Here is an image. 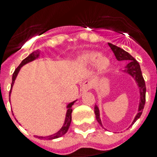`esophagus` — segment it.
Returning <instances> with one entry per match:
<instances>
[{"label": "esophagus", "instance_id": "obj_1", "mask_svg": "<svg viewBox=\"0 0 157 157\" xmlns=\"http://www.w3.org/2000/svg\"><path fill=\"white\" fill-rule=\"evenodd\" d=\"M91 89V83L89 81H85L82 83L81 87V92H86Z\"/></svg>", "mask_w": 157, "mask_h": 157}]
</instances>
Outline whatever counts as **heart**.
<instances>
[{
    "instance_id": "1",
    "label": "heart",
    "mask_w": 157,
    "mask_h": 157,
    "mask_svg": "<svg viewBox=\"0 0 157 157\" xmlns=\"http://www.w3.org/2000/svg\"><path fill=\"white\" fill-rule=\"evenodd\" d=\"M79 60L85 64H96V67L99 72H105L110 64L109 60L107 57L101 56V54L97 52H90L82 54L79 57Z\"/></svg>"
}]
</instances>
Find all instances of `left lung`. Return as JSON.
<instances>
[{
    "label": "left lung",
    "instance_id": "obj_1",
    "mask_svg": "<svg viewBox=\"0 0 157 157\" xmlns=\"http://www.w3.org/2000/svg\"><path fill=\"white\" fill-rule=\"evenodd\" d=\"M109 45L110 46L111 49L113 50V52H114L116 56V58L118 60H127L129 61V63L126 66V69L124 72H128V74L131 75L132 77L136 80V81L137 82V85L140 88V105H139V109H138V113L136 116L135 119H134L132 124H134L136 121L139 119L143 112L144 107L145 105V93H146V86L145 82L144 80V77L142 76V72L140 70V67L139 63L136 61L133 56H132L128 52L124 51V49L121 48L120 47L114 45V44L109 43ZM94 112L95 115H96V118L97 121H98V123L102 125L101 124V118H100V112H99V109L97 105H95L94 107Z\"/></svg>",
    "mask_w": 157,
    "mask_h": 157
}]
</instances>
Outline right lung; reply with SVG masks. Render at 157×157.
I'll list each match as a JSON object with an SVG mask.
<instances>
[{"label": "right lung", "mask_w": 157, "mask_h": 157, "mask_svg": "<svg viewBox=\"0 0 157 157\" xmlns=\"http://www.w3.org/2000/svg\"><path fill=\"white\" fill-rule=\"evenodd\" d=\"M38 56H39V52H32L30 54L29 56H28L25 59H24L23 60L21 61V63L19 64V66L17 68H16L15 71H14L13 74V81H12V85H11V89H12V87L13 85L14 84V81H15L16 77L17 76L18 72H19L20 69L21 68L23 65H25V64L27 63L30 62V61H33V60H35L36 58H37ZM10 93H11V90L9 91V96H10ZM75 101L72 102V103L68 104V106H67V113H66V117H65V121H64V124L63 127L59 130L56 133L53 134V135H51V136H46V137H43V136H37L38 138H40V139H42V138H44V139H47V140H52V139H56V138H59L61 136L64 135V134L66 133L67 131H68V128L70 126V124H71V121H72V105L74 104Z\"/></svg>", "instance_id": "1"}]
</instances>
